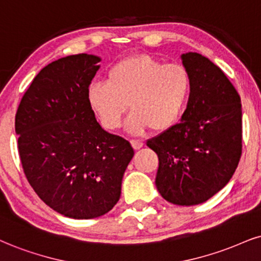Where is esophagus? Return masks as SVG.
<instances>
[{
    "label": "esophagus",
    "instance_id": "34e87169",
    "mask_svg": "<svg viewBox=\"0 0 261 261\" xmlns=\"http://www.w3.org/2000/svg\"><path fill=\"white\" fill-rule=\"evenodd\" d=\"M130 144H132V146H133L134 150H139V149H141V147H143V145H144L143 141L137 140V139L130 140Z\"/></svg>",
    "mask_w": 261,
    "mask_h": 261
}]
</instances>
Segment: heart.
<instances>
[{
    "label": "heart",
    "instance_id": "1",
    "mask_svg": "<svg viewBox=\"0 0 261 261\" xmlns=\"http://www.w3.org/2000/svg\"><path fill=\"white\" fill-rule=\"evenodd\" d=\"M191 81L180 64L139 54L112 65L108 81L94 82L88 89V101L108 129L121 127L128 109L127 128L143 133L151 127L165 132L179 121L189 100Z\"/></svg>",
    "mask_w": 261,
    "mask_h": 261
}]
</instances>
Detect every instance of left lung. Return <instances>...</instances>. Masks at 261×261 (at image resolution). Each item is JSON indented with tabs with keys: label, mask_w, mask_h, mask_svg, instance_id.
I'll return each instance as SVG.
<instances>
[{
	"label": "left lung",
	"mask_w": 261,
	"mask_h": 261,
	"mask_svg": "<svg viewBox=\"0 0 261 261\" xmlns=\"http://www.w3.org/2000/svg\"><path fill=\"white\" fill-rule=\"evenodd\" d=\"M191 89L179 123L147 146L159 156L155 184L166 201L203 203L230 179L242 153L241 98L226 75L202 54H181Z\"/></svg>",
	"instance_id": "8db88e82"
}]
</instances>
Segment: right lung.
I'll return each instance as SVG.
<instances>
[{"mask_svg": "<svg viewBox=\"0 0 261 261\" xmlns=\"http://www.w3.org/2000/svg\"><path fill=\"white\" fill-rule=\"evenodd\" d=\"M100 58L75 54L44 66L15 115L18 149L28 181L53 211L72 219L110 212L134 150L102 129L88 101Z\"/></svg>", "mask_w": 261, "mask_h": 261, "instance_id": "right-lung-1", "label": "right lung"}]
</instances>
